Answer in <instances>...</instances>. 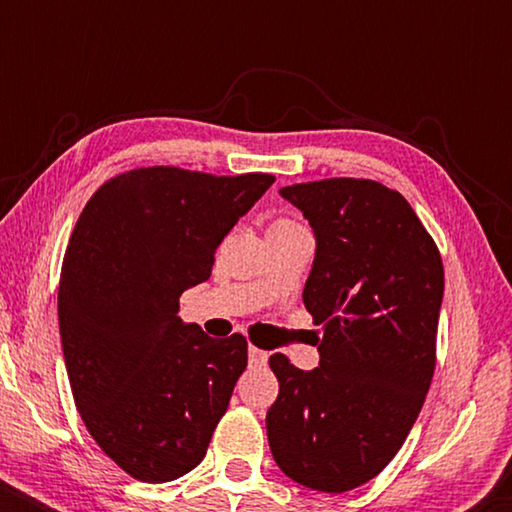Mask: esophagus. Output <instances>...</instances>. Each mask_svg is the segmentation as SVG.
Listing matches in <instances>:
<instances>
[{"label":"esophagus","mask_w":512,"mask_h":512,"mask_svg":"<svg viewBox=\"0 0 512 512\" xmlns=\"http://www.w3.org/2000/svg\"><path fill=\"white\" fill-rule=\"evenodd\" d=\"M249 363L251 366H265V363H268V352H265V349H258V347H254L251 345L249 347Z\"/></svg>","instance_id":"obj_1"}]
</instances>
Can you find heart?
I'll use <instances>...</instances> for the list:
<instances>
[{
    "instance_id": "obj_1",
    "label": "heart",
    "mask_w": 512,
    "mask_h": 512,
    "mask_svg": "<svg viewBox=\"0 0 512 512\" xmlns=\"http://www.w3.org/2000/svg\"><path fill=\"white\" fill-rule=\"evenodd\" d=\"M279 226H293V221H289V219H277L275 223H272V228H279Z\"/></svg>"
}]
</instances>
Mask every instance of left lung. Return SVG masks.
Masks as SVG:
<instances>
[{
	"label": "left lung",
	"mask_w": 512,
	"mask_h": 512,
	"mask_svg": "<svg viewBox=\"0 0 512 512\" xmlns=\"http://www.w3.org/2000/svg\"><path fill=\"white\" fill-rule=\"evenodd\" d=\"M310 221L317 254L303 303L321 324L319 368L270 356L277 466L317 492H349L396 457L436 370L443 258L394 188L333 177L284 186Z\"/></svg>",
	"instance_id": "1"
}]
</instances>
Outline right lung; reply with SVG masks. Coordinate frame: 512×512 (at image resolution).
<instances>
[{"label":"right lung","instance_id":"obj_1","mask_svg":"<svg viewBox=\"0 0 512 512\" xmlns=\"http://www.w3.org/2000/svg\"><path fill=\"white\" fill-rule=\"evenodd\" d=\"M174 165L104 181L62 258L58 319L76 410L102 452L142 482L195 468L247 368V338L184 324L181 293L207 282L237 219L272 186Z\"/></svg>","mask_w":512,"mask_h":512}]
</instances>
